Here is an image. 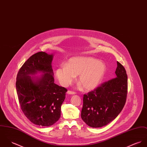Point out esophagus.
<instances>
[{
	"instance_id": "1",
	"label": "esophagus",
	"mask_w": 147,
	"mask_h": 147,
	"mask_svg": "<svg viewBox=\"0 0 147 147\" xmlns=\"http://www.w3.org/2000/svg\"><path fill=\"white\" fill-rule=\"evenodd\" d=\"M67 94L68 95H75L76 93L75 92H73V91H67Z\"/></svg>"
}]
</instances>
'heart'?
Segmentation results:
<instances>
[{
  "label": "heart",
  "mask_w": 147,
  "mask_h": 147,
  "mask_svg": "<svg viewBox=\"0 0 147 147\" xmlns=\"http://www.w3.org/2000/svg\"><path fill=\"white\" fill-rule=\"evenodd\" d=\"M107 71L105 64L91 57H74L66 65L56 70V76L64 86H69L78 75V80L87 91L96 88L103 80Z\"/></svg>",
  "instance_id": "1"
}]
</instances>
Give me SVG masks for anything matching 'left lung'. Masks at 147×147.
<instances>
[{"label":"left lung","instance_id":"obj_1","mask_svg":"<svg viewBox=\"0 0 147 147\" xmlns=\"http://www.w3.org/2000/svg\"><path fill=\"white\" fill-rule=\"evenodd\" d=\"M115 73V78L83 95L81 118L91 127L108 125L125 106L127 94V76L123 66L118 61Z\"/></svg>","mask_w":147,"mask_h":147}]
</instances>
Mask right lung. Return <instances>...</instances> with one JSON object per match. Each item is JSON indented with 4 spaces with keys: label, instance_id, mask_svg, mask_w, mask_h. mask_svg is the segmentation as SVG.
Returning <instances> with one entry per match:
<instances>
[{
    "label": "right lung",
    "instance_id": "1",
    "mask_svg": "<svg viewBox=\"0 0 147 147\" xmlns=\"http://www.w3.org/2000/svg\"><path fill=\"white\" fill-rule=\"evenodd\" d=\"M53 55L39 52L30 56L17 75V94L25 115L35 125L49 126L61 116L67 89L54 83ZM39 72L40 77H31Z\"/></svg>",
    "mask_w": 147,
    "mask_h": 147
}]
</instances>
